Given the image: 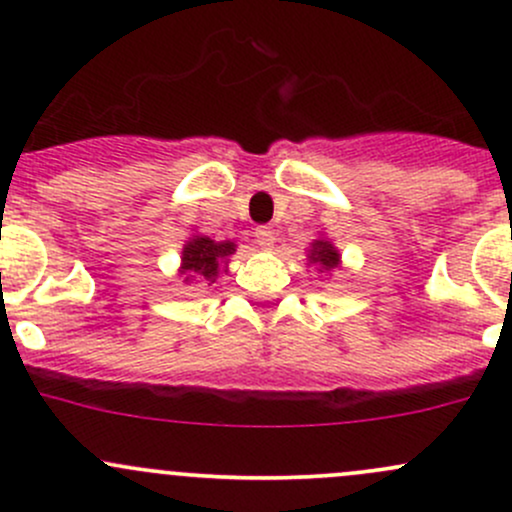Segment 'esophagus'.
Instances as JSON below:
<instances>
[{
    "mask_svg": "<svg viewBox=\"0 0 512 512\" xmlns=\"http://www.w3.org/2000/svg\"><path fill=\"white\" fill-rule=\"evenodd\" d=\"M274 240H277V238H274V233L269 228L262 226V228L255 230V245L260 247V250H272Z\"/></svg>",
    "mask_w": 512,
    "mask_h": 512,
    "instance_id": "34e87169",
    "label": "esophagus"
}]
</instances>
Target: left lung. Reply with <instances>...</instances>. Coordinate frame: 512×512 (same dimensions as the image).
Wrapping results in <instances>:
<instances>
[{
    "instance_id": "obj_1",
    "label": "left lung",
    "mask_w": 512,
    "mask_h": 512,
    "mask_svg": "<svg viewBox=\"0 0 512 512\" xmlns=\"http://www.w3.org/2000/svg\"><path fill=\"white\" fill-rule=\"evenodd\" d=\"M306 252H308V255H306L308 265H316L318 274H325V277H328L330 272H335V269L342 265L340 250L333 243H330L328 238H323V235L313 240L311 247H308Z\"/></svg>"
}]
</instances>
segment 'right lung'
I'll use <instances>...</instances> for the list:
<instances>
[{
    "label": "right lung",
    "instance_id": "right-lung-1",
    "mask_svg": "<svg viewBox=\"0 0 512 512\" xmlns=\"http://www.w3.org/2000/svg\"><path fill=\"white\" fill-rule=\"evenodd\" d=\"M230 255H235L233 240H211L209 235L194 233L182 247V262L177 272L184 284L206 282L211 286L218 274L228 272Z\"/></svg>",
    "mask_w": 512,
    "mask_h": 512
}]
</instances>
